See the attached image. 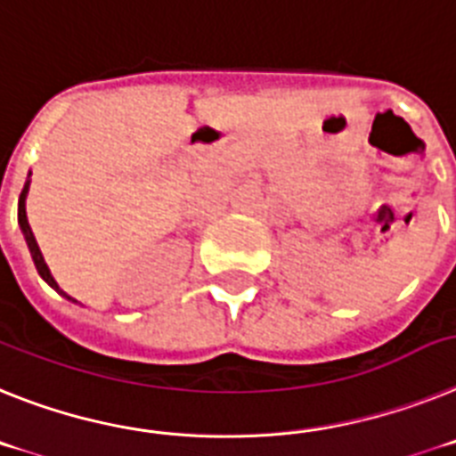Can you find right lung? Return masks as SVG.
<instances>
[{"label": "right lung", "mask_w": 456, "mask_h": 456, "mask_svg": "<svg viewBox=\"0 0 456 456\" xmlns=\"http://www.w3.org/2000/svg\"><path fill=\"white\" fill-rule=\"evenodd\" d=\"M29 183H31V181L27 179V181H25V188H22V192H20V200H18V224H20V229H22V236H25V243H27V248H29L31 259H34V266H37L38 275H41L43 280H45V282L50 284V287H53L54 291H57V294H61L63 298H69V300H73V303H77V300L70 298L69 294H63L61 289H59V284L54 282V277L50 275V268H47V264H45V259H43L41 250H38L37 239H34V233H31L29 220H27V208H25L27 192H29Z\"/></svg>", "instance_id": "1"}]
</instances>
